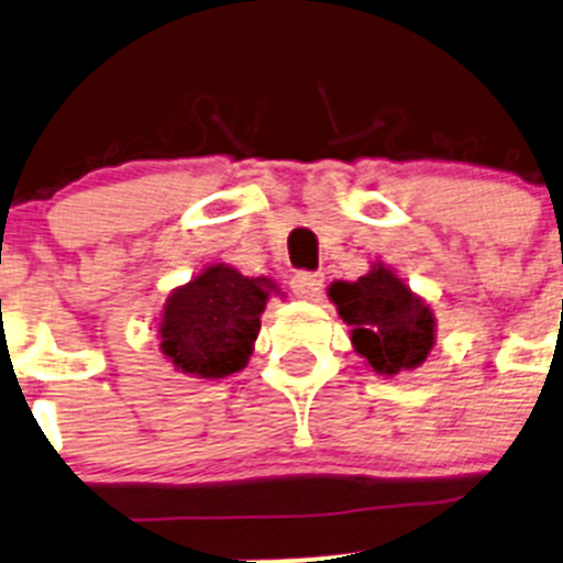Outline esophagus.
Masks as SVG:
<instances>
[{
    "instance_id": "34e87169",
    "label": "esophagus",
    "mask_w": 563,
    "mask_h": 563,
    "mask_svg": "<svg viewBox=\"0 0 563 563\" xmlns=\"http://www.w3.org/2000/svg\"><path fill=\"white\" fill-rule=\"evenodd\" d=\"M289 287H292V292L298 295V298L314 300L320 298L324 287V276L320 271H298V274L292 276V282H289Z\"/></svg>"
}]
</instances>
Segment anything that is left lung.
Wrapping results in <instances>:
<instances>
[{
    "instance_id": "left-lung-1",
    "label": "left lung",
    "mask_w": 563,
    "mask_h": 563,
    "mask_svg": "<svg viewBox=\"0 0 563 563\" xmlns=\"http://www.w3.org/2000/svg\"><path fill=\"white\" fill-rule=\"evenodd\" d=\"M330 300L352 324V344L376 374L420 366L433 346V314L393 271L374 268L357 282L330 284Z\"/></svg>"
}]
</instances>
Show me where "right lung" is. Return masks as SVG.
<instances>
[{
	"label": "right lung",
	"mask_w": 563,
	"mask_h": 563,
	"mask_svg": "<svg viewBox=\"0 0 563 563\" xmlns=\"http://www.w3.org/2000/svg\"><path fill=\"white\" fill-rule=\"evenodd\" d=\"M276 284L268 276L211 265L176 289L162 317V352L200 379H222L246 366L260 333V314Z\"/></svg>",
	"instance_id": "obj_1"
}]
</instances>
